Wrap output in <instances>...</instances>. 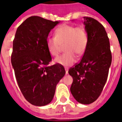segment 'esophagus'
<instances>
[{
    "label": "esophagus",
    "mask_w": 122,
    "mask_h": 122,
    "mask_svg": "<svg viewBox=\"0 0 122 122\" xmlns=\"http://www.w3.org/2000/svg\"><path fill=\"white\" fill-rule=\"evenodd\" d=\"M65 71H66V74H68V69L65 68Z\"/></svg>",
    "instance_id": "1"
}]
</instances>
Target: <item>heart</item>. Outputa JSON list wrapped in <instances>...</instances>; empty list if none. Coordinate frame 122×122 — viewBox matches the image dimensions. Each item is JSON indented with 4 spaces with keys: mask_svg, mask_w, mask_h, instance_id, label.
I'll use <instances>...</instances> for the list:
<instances>
[{
    "mask_svg": "<svg viewBox=\"0 0 122 122\" xmlns=\"http://www.w3.org/2000/svg\"><path fill=\"white\" fill-rule=\"evenodd\" d=\"M55 36H48L46 46L51 56L57 57L64 46L66 52L56 59V63L63 66H71L75 63L76 56L84 53L88 44V35L83 27L62 25L55 30Z\"/></svg>",
    "mask_w": 122,
    "mask_h": 122,
    "instance_id": "b5f03b06",
    "label": "heart"
}]
</instances>
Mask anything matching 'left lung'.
I'll use <instances>...</instances> for the list:
<instances>
[{
    "mask_svg": "<svg viewBox=\"0 0 122 122\" xmlns=\"http://www.w3.org/2000/svg\"><path fill=\"white\" fill-rule=\"evenodd\" d=\"M88 44L78 63L69 70L73 82L71 92L80 103L88 105L95 101L107 80L112 62L110 42L105 27L97 20L84 17Z\"/></svg>",
    "mask_w": 122,
    "mask_h": 122,
    "instance_id": "8db88e82",
    "label": "left lung"
}]
</instances>
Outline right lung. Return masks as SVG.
Returning a JSON list of instances; mask_svg holds the SVG:
<instances>
[{
  "instance_id": "right-lung-1",
  "label": "right lung",
  "mask_w": 122,
  "mask_h": 122,
  "mask_svg": "<svg viewBox=\"0 0 122 122\" xmlns=\"http://www.w3.org/2000/svg\"><path fill=\"white\" fill-rule=\"evenodd\" d=\"M58 23L31 16L18 27L13 41L11 61L17 84L25 99L35 106H44L52 101L56 86L65 74L60 64L48 65L51 57L46 39Z\"/></svg>"
}]
</instances>
